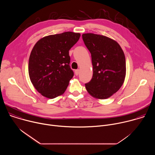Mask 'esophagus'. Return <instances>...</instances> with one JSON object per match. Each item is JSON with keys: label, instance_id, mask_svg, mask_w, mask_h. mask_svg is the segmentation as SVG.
<instances>
[{"label": "esophagus", "instance_id": "1", "mask_svg": "<svg viewBox=\"0 0 155 155\" xmlns=\"http://www.w3.org/2000/svg\"><path fill=\"white\" fill-rule=\"evenodd\" d=\"M75 75H78L80 74V70H79V69L75 70Z\"/></svg>", "mask_w": 155, "mask_h": 155}]
</instances>
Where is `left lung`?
<instances>
[{
    "mask_svg": "<svg viewBox=\"0 0 155 155\" xmlns=\"http://www.w3.org/2000/svg\"><path fill=\"white\" fill-rule=\"evenodd\" d=\"M82 37L91 54L93 67V78L85 84L86 89L96 99H107L117 93L124 81V53L118 43L108 37L86 33Z\"/></svg>",
    "mask_w": 155,
    "mask_h": 155,
    "instance_id": "8db88e82",
    "label": "left lung"
}]
</instances>
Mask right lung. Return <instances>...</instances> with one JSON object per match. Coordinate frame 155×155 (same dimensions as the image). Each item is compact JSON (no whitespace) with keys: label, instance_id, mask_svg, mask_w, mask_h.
I'll return each instance as SVG.
<instances>
[{"label":"right lung","instance_id":"add662e5","mask_svg":"<svg viewBox=\"0 0 155 155\" xmlns=\"http://www.w3.org/2000/svg\"><path fill=\"white\" fill-rule=\"evenodd\" d=\"M80 37V33L65 32L45 36L35 44L29 60V75L43 96L53 99L67 89L74 76L69 51Z\"/></svg>","mask_w":155,"mask_h":155}]
</instances>
